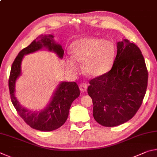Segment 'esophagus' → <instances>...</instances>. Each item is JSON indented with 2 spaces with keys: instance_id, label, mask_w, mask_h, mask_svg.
I'll list each match as a JSON object with an SVG mask.
<instances>
[{
  "instance_id": "1",
  "label": "esophagus",
  "mask_w": 157,
  "mask_h": 157,
  "mask_svg": "<svg viewBox=\"0 0 157 157\" xmlns=\"http://www.w3.org/2000/svg\"><path fill=\"white\" fill-rule=\"evenodd\" d=\"M79 89H80L81 91H86V89H87V85L84 83H81L80 84H79Z\"/></svg>"
}]
</instances>
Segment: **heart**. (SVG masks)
I'll return each mask as SVG.
<instances>
[{"label":"heart","mask_w":157,"mask_h":157,"mask_svg":"<svg viewBox=\"0 0 157 157\" xmlns=\"http://www.w3.org/2000/svg\"><path fill=\"white\" fill-rule=\"evenodd\" d=\"M73 55L66 57V63L71 71L78 69V62H84V72L96 78L105 75L113 65L116 49L109 40L97 37H85L74 41L71 45Z\"/></svg>","instance_id":"obj_1"}]
</instances>
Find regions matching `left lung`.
<instances>
[{
  "instance_id": "1",
  "label": "left lung",
  "mask_w": 157,
  "mask_h": 157,
  "mask_svg": "<svg viewBox=\"0 0 157 157\" xmlns=\"http://www.w3.org/2000/svg\"><path fill=\"white\" fill-rule=\"evenodd\" d=\"M144 57L136 44L127 39L117 44V55L111 70L90 80L93 115L105 127L120 125L130 120L142 105L147 86Z\"/></svg>"
}]
</instances>
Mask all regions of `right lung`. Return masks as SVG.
<instances>
[{"label":"right lung","mask_w":157,"mask_h":157,"mask_svg":"<svg viewBox=\"0 0 157 157\" xmlns=\"http://www.w3.org/2000/svg\"><path fill=\"white\" fill-rule=\"evenodd\" d=\"M51 34L37 37L25 48L21 50L13 62L9 78V89L13 105L25 123L34 129L50 132L62 126L67 120L72 102L79 95V89L76 82H62L57 86L49 105L44 110L32 111L20 105L15 97V83L21 75V64L25 55L30 54L46 48L56 53L60 59L63 56V50L54 40Z\"/></svg>","instance_id":"right-lung-1"}]
</instances>
